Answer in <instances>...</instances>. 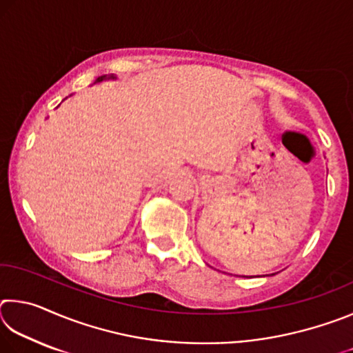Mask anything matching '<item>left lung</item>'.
<instances>
[{
  "instance_id": "left-lung-1",
  "label": "left lung",
  "mask_w": 353,
  "mask_h": 353,
  "mask_svg": "<svg viewBox=\"0 0 353 353\" xmlns=\"http://www.w3.org/2000/svg\"><path fill=\"white\" fill-rule=\"evenodd\" d=\"M271 276H274V274H271Z\"/></svg>"
}]
</instances>
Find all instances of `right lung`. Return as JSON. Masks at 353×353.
<instances>
[{
  "mask_svg": "<svg viewBox=\"0 0 353 353\" xmlns=\"http://www.w3.org/2000/svg\"><path fill=\"white\" fill-rule=\"evenodd\" d=\"M107 79H117L115 76L113 74H104V76H99L97 81H94V83H98V82H103V81H107Z\"/></svg>",
  "mask_w": 353,
  "mask_h": 353,
  "instance_id": "obj_1",
  "label": "right lung"
}]
</instances>
